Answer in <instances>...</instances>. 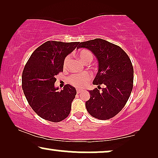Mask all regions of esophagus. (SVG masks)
Returning a JSON list of instances; mask_svg holds the SVG:
<instances>
[{
	"instance_id": "1",
	"label": "esophagus",
	"mask_w": 158,
	"mask_h": 158,
	"mask_svg": "<svg viewBox=\"0 0 158 158\" xmlns=\"http://www.w3.org/2000/svg\"><path fill=\"white\" fill-rule=\"evenodd\" d=\"M81 91H82L81 89H77V94H80V93H81Z\"/></svg>"
}]
</instances>
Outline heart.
Masks as SVG:
<instances>
[{
  "mask_svg": "<svg viewBox=\"0 0 158 158\" xmlns=\"http://www.w3.org/2000/svg\"><path fill=\"white\" fill-rule=\"evenodd\" d=\"M77 56H78V58L83 63H85L88 61H92L93 60L92 54L89 51L86 50V49H82V50L79 51L78 53H77ZM69 60H70L69 57H67L64 59V67H66L67 64H68ZM90 78H91V76L87 73H82V74H74L69 77V82L73 85L75 86V87L83 88L86 85L88 81H90Z\"/></svg>",
  "mask_w": 158,
  "mask_h": 158,
  "instance_id": "1",
  "label": "heart"
}]
</instances>
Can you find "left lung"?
<instances>
[{
  "label": "left lung",
  "instance_id": "1",
  "mask_svg": "<svg viewBox=\"0 0 158 158\" xmlns=\"http://www.w3.org/2000/svg\"><path fill=\"white\" fill-rule=\"evenodd\" d=\"M77 48L89 49L98 63L93 81L98 89L88 90L90 98L85 102L86 109L98 119L114 117L124 108L132 90L134 70L130 59L120 47L102 39L81 42ZM101 84L105 88L99 91Z\"/></svg>",
  "mask_w": 158,
  "mask_h": 158
}]
</instances>
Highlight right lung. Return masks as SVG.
<instances>
[{"label":"right lung","instance_id":"1","mask_svg":"<svg viewBox=\"0 0 158 158\" xmlns=\"http://www.w3.org/2000/svg\"><path fill=\"white\" fill-rule=\"evenodd\" d=\"M78 44L48 41L31 54L24 67L23 94L32 109L45 120L59 122L70 114L76 89L67 84L63 90H58L55 76L63 71L64 59Z\"/></svg>","mask_w":158,"mask_h":158}]
</instances>
